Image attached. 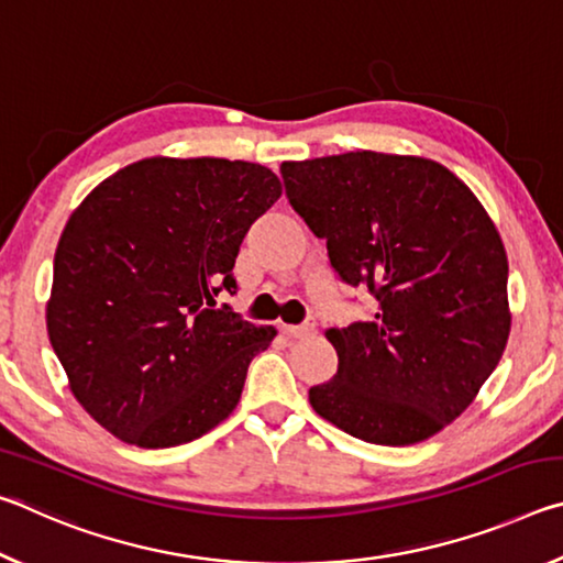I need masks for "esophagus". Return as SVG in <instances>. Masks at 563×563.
Listing matches in <instances>:
<instances>
[{"mask_svg":"<svg viewBox=\"0 0 563 563\" xmlns=\"http://www.w3.org/2000/svg\"><path fill=\"white\" fill-rule=\"evenodd\" d=\"M288 338H308L316 332V322H302V325H283Z\"/></svg>","mask_w":563,"mask_h":563,"instance_id":"34e87169","label":"esophagus"}]
</instances>
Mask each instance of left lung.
<instances>
[{"label": "left lung", "instance_id": "obj_1", "mask_svg": "<svg viewBox=\"0 0 563 563\" xmlns=\"http://www.w3.org/2000/svg\"><path fill=\"white\" fill-rule=\"evenodd\" d=\"M290 206L332 268L377 298L369 322L330 328L338 375L310 405L357 440L407 446L479 395L511 330L507 251L470 186L424 156L350 151L283 161Z\"/></svg>", "mask_w": 563, "mask_h": 563}]
</instances>
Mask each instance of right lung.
<instances>
[{
    "label": "right lung",
    "mask_w": 563,
    "mask_h": 563,
    "mask_svg": "<svg viewBox=\"0 0 563 563\" xmlns=\"http://www.w3.org/2000/svg\"><path fill=\"white\" fill-rule=\"evenodd\" d=\"M280 194L261 164L151 156L74 208L46 330L76 402L117 440L194 442L241 402L247 365L278 330L216 310V295L235 292L247 228Z\"/></svg>",
    "instance_id": "add662e5"
}]
</instances>
